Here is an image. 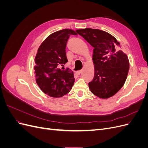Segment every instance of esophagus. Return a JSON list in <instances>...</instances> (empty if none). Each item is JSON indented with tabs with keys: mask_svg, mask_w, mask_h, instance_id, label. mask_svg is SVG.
<instances>
[{
	"mask_svg": "<svg viewBox=\"0 0 148 148\" xmlns=\"http://www.w3.org/2000/svg\"><path fill=\"white\" fill-rule=\"evenodd\" d=\"M82 70H79V71H77L75 72V73L77 74V75H80V73H82Z\"/></svg>",
	"mask_w": 148,
	"mask_h": 148,
	"instance_id": "1",
	"label": "esophagus"
}]
</instances>
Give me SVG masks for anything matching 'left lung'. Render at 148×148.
I'll use <instances>...</instances> for the list:
<instances>
[{
  "label": "left lung",
  "instance_id": "left-lung-1",
  "mask_svg": "<svg viewBox=\"0 0 148 148\" xmlns=\"http://www.w3.org/2000/svg\"><path fill=\"white\" fill-rule=\"evenodd\" d=\"M76 32L94 47L95 76L88 84L91 91L104 99L114 96L127 79L129 70L127 56L122 51L117 50L120 43L106 31L86 28Z\"/></svg>",
  "mask_w": 148,
  "mask_h": 148
}]
</instances>
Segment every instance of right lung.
Here are the masks:
<instances>
[{
	"label": "right lung",
	"mask_w": 148,
	"mask_h": 148,
	"mask_svg": "<svg viewBox=\"0 0 148 148\" xmlns=\"http://www.w3.org/2000/svg\"><path fill=\"white\" fill-rule=\"evenodd\" d=\"M77 35L72 29H62L51 34L39 46L35 57L36 83L46 95L59 97L66 95L73 85L72 70L62 66L67 62L65 48L68 39Z\"/></svg>",
	"instance_id": "right-lung-1"
}]
</instances>
